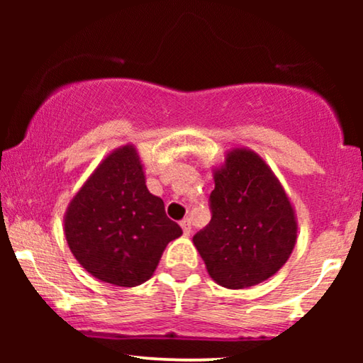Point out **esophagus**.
Returning a JSON list of instances; mask_svg holds the SVG:
<instances>
[{"instance_id": "obj_1", "label": "esophagus", "mask_w": 363, "mask_h": 363, "mask_svg": "<svg viewBox=\"0 0 363 363\" xmlns=\"http://www.w3.org/2000/svg\"><path fill=\"white\" fill-rule=\"evenodd\" d=\"M180 226H182V230H183V235L190 236V233H191V221L188 220V218H185V220L180 221Z\"/></svg>"}]
</instances>
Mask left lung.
<instances>
[{"instance_id":"8db88e82","label":"left lung","mask_w":363,"mask_h":363,"mask_svg":"<svg viewBox=\"0 0 363 363\" xmlns=\"http://www.w3.org/2000/svg\"><path fill=\"white\" fill-rule=\"evenodd\" d=\"M211 221L193 236L208 274L226 289L274 276L297 241L294 205L271 167L247 147L226 152L213 168Z\"/></svg>"}]
</instances>
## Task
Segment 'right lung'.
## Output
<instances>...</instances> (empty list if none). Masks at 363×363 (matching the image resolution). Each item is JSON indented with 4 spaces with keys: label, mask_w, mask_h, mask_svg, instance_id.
I'll return each instance as SVG.
<instances>
[{
    "label": "right lung",
    "mask_w": 363,
    "mask_h": 363,
    "mask_svg": "<svg viewBox=\"0 0 363 363\" xmlns=\"http://www.w3.org/2000/svg\"><path fill=\"white\" fill-rule=\"evenodd\" d=\"M182 228L145 185L137 147L112 150L64 213V236L79 264L102 282L135 287L150 279Z\"/></svg>",
    "instance_id": "obj_1"
}]
</instances>
